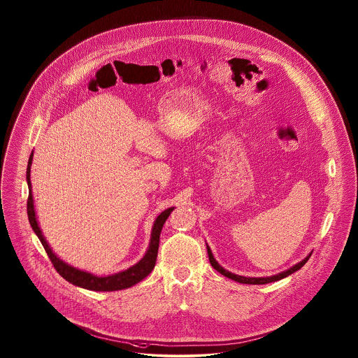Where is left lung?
I'll use <instances>...</instances> for the list:
<instances>
[{
  "label": "left lung",
  "mask_w": 358,
  "mask_h": 358,
  "mask_svg": "<svg viewBox=\"0 0 358 358\" xmlns=\"http://www.w3.org/2000/svg\"><path fill=\"white\" fill-rule=\"evenodd\" d=\"M206 250H208V257H209V262H210L212 267H213L215 270H217L222 275H224V277H227V278H231V280H234V281H237V282H241V284H252V285H262V284H268V282H274V281L282 280V278L291 275L292 273L298 271L301 267H303L305 263L308 260V257L311 256V254H308L302 262L296 263L295 266H292V267H289L288 270H285V271H282V273H278V274H275V275H270V277H243V275H237V274H233V273L224 270V268L216 262V259L212 255V251H210V248H209L208 245H206Z\"/></svg>",
  "instance_id": "left-lung-1"
}]
</instances>
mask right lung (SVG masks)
Here are the masks:
<instances>
[{
    "mask_svg": "<svg viewBox=\"0 0 358 358\" xmlns=\"http://www.w3.org/2000/svg\"><path fill=\"white\" fill-rule=\"evenodd\" d=\"M31 162H33V153L29 158V164H27V172H26V179H27V185H29V199H27V215H29V222L34 230V233L37 234V237L40 238L45 252L50 256L53 267L56 268V271L69 282H71L73 285L90 289V291H118V289H125L129 288L135 284H138L139 281H142L145 277H148L155 266V260H157V254H158V244H159V234L162 230V226L165 223V220L168 219V216L171 215V212L173 210L172 208L165 209L164 212H161L157 219L154 220L153 229H152V238H150V244L149 248L146 251L145 256L132 267L111 274V275H106V277H98L92 273L76 268L70 264H67L66 262H63L62 259H59L55 255V252L52 251L50 244L47 243L45 237L43 236L41 229L38 227V222L36 217V209H34V200H33V193H31V180H30V168H31Z\"/></svg>",
    "mask_w": 358,
    "mask_h": 358,
    "instance_id": "1",
    "label": "right lung"
}]
</instances>
